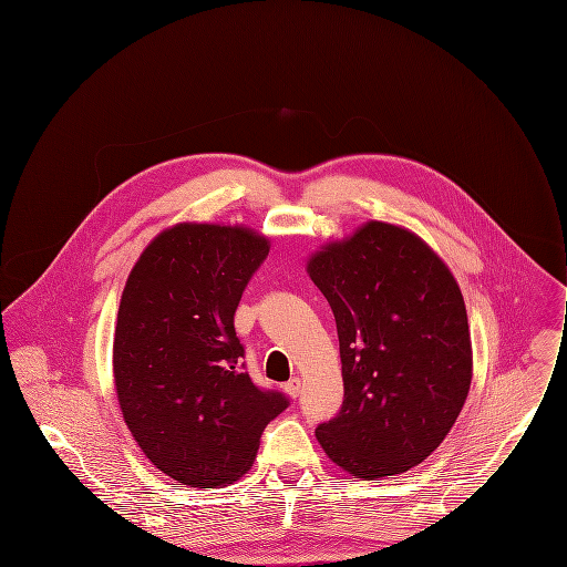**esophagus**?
<instances>
[{
    "label": "esophagus",
    "mask_w": 567,
    "mask_h": 567,
    "mask_svg": "<svg viewBox=\"0 0 567 567\" xmlns=\"http://www.w3.org/2000/svg\"><path fill=\"white\" fill-rule=\"evenodd\" d=\"M284 392L290 396V399H297L301 394V379H290L288 383H284Z\"/></svg>",
    "instance_id": "1"
}]
</instances>
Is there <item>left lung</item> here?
Returning a JSON list of instances; mask_svg holds the SVG:
<instances>
[{"instance_id":"8db88e82","label":"left lung","mask_w":567,"mask_h":567,"mask_svg":"<svg viewBox=\"0 0 567 567\" xmlns=\"http://www.w3.org/2000/svg\"><path fill=\"white\" fill-rule=\"evenodd\" d=\"M339 334L343 403L319 423L323 452L363 481L408 472L454 425L472 381L461 288L408 228L368 221L306 266Z\"/></svg>"}]
</instances>
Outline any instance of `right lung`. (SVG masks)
Listing matches in <instances>:
<instances>
[{"label": "right lung", "mask_w": 567, "mask_h": 567, "mask_svg": "<svg viewBox=\"0 0 567 567\" xmlns=\"http://www.w3.org/2000/svg\"><path fill=\"white\" fill-rule=\"evenodd\" d=\"M270 250L221 224H177L133 266L113 341L124 421L155 467L190 487L244 476L264 427L288 408L244 370L235 310Z\"/></svg>", "instance_id": "right-lung-1"}]
</instances>
